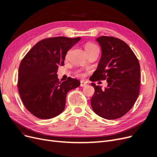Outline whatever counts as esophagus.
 Listing matches in <instances>:
<instances>
[{
    "label": "esophagus",
    "mask_w": 157,
    "mask_h": 157,
    "mask_svg": "<svg viewBox=\"0 0 157 157\" xmlns=\"http://www.w3.org/2000/svg\"><path fill=\"white\" fill-rule=\"evenodd\" d=\"M86 83L85 82H84V81H81L80 82V86L81 87H84V86H86Z\"/></svg>",
    "instance_id": "34e87169"
}]
</instances>
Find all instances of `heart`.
<instances>
[{
    "mask_svg": "<svg viewBox=\"0 0 157 157\" xmlns=\"http://www.w3.org/2000/svg\"><path fill=\"white\" fill-rule=\"evenodd\" d=\"M84 48H85V50H86L87 54L90 53V52H95V51L99 52V48L98 47V46L94 43H91V42H88V43H86V45H85ZM77 75L78 76V77H82L83 74L80 73H77Z\"/></svg>",
    "mask_w": 157,
    "mask_h": 157,
    "instance_id": "heart-1",
    "label": "heart"
}]
</instances>
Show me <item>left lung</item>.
Instances as JSON below:
<instances>
[{"instance_id": "8db88e82", "label": "left lung", "mask_w": 157, "mask_h": 157, "mask_svg": "<svg viewBox=\"0 0 157 157\" xmlns=\"http://www.w3.org/2000/svg\"><path fill=\"white\" fill-rule=\"evenodd\" d=\"M101 49L97 69L90 78L92 82L107 80V86L92 83L95 92L91 98L93 111L109 120L121 118L134 105L140 94V65L126 42L113 36L96 39Z\"/></svg>"}]
</instances>
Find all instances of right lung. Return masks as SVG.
Instances as JSON below:
<instances>
[{
	"label": "right lung",
	"instance_id": "right-lung-1",
	"mask_svg": "<svg viewBox=\"0 0 157 157\" xmlns=\"http://www.w3.org/2000/svg\"><path fill=\"white\" fill-rule=\"evenodd\" d=\"M80 39H43L22 59L18 71L19 93L25 108L36 117L49 119L59 115L65 109L67 92L80 86L79 80L71 77L59 82L57 72L64 65L67 52Z\"/></svg>",
	"mask_w": 157,
	"mask_h": 157
}]
</instances>
